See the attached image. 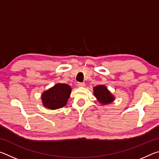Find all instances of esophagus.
Listing matches in <instances>:
<instances>
[{
	"mask_svg": "<svg viewBox=\"0 0 159 159\" xmlns=\"http://www.w3.org/2000/svg\"><path fill=\"white\" fill-rule=\"evenodd\" d=\"M77 85H78V87H85V84L84 83H78Z\"/></svg>",
	"mask_w": 159,
	"mask_h": 159,
	"instance_id": "esophagus-1",
	"label": "esophagus"
}]
</instances>
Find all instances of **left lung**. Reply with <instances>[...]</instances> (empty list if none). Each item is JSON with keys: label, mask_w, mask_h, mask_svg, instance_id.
<instances>
[{"label": "left lung", "mask_w": 159, "mask_h": 159, "mask_svg": "<svg viewBox=\"0 0 159 159\" xmlns=\"http://www.w3.org/2000/svg\"><path fill=\"white\" fill-rule=\"evenodd\" d=\"M93 93L97 100L102 105L111 104L115 99L114 95H112L108 88L104 85H99L94 87Z\"/></svg>", "instance_id": "left-lung-1"}]
</instances>
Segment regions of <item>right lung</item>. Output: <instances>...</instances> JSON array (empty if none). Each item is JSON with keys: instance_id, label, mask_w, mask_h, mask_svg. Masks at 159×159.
<instances>
[{"instance_id": "1", "label": "right lung", "mask_w": 159, "mask_h": 159, "mask_svg": "<svg viewBox=\"0 0 159 159\" xmlns=\"http://www.w3.org/2000/svg\"><path fill=\"white\" fill-rule=\"evenodd\" d=\"M71 93L70 85L65 83H57L42 93L43 105L51 110L60 109L66 104Z\"/></svg>"}]
</instances>
